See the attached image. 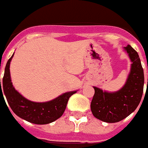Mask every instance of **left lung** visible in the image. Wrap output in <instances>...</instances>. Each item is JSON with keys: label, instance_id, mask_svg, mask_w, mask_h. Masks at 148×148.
Segmentation results:
<instances>
[{"label": "left lung", "instance_id": "1", "mask_svg": "<svg viewBox=\"0 0 148 148\" xmlns=\"http://www.w3.org/2000/svg\"><path fill=\"white\" fill-rule=\"evenodd\" d=\"M124 50L131 61V70L124 85L114 92L94 87L90 109L96 118L107 123L121 121L136 110L142 97L145 76L138 52L127 45Z\"/></svg>", "mask_w": 148, "mask_h": 148}]
</instances>
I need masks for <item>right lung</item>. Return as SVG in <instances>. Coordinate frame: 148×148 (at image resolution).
I'll return each instance as SVG.
<instances>
[{"label":"right lung","mask_w":148,"mask_h":148,"mask_svg":"<svg viewBox=\"0 0 148 148\" xmlns=\"http://www.w3.org/2000/svg\"><path fill=\"white\" fill-rule=\"evenodd\" d=\"M14 54V53L6 64L3 77V88H1L0 79V93L3 95L2 90H3L8 104L13 112L22 119L36 124H47L58 119L64 112L70 97L77 90L66 92L46 102H34L25 98L15 90L10 79V64Z\"/></svg>","instance_id":"obj_1"}]
</instances>
